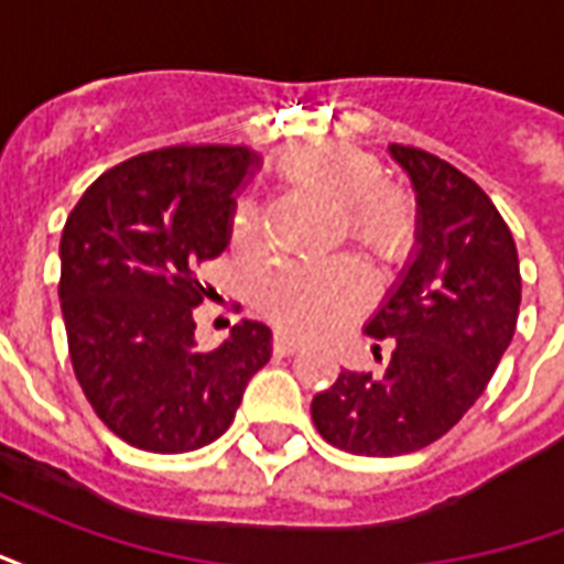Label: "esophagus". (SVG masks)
<instances>
[{
  "label": "esophagus",
  "instance_id": "34e87169",
  "mask_svg": "<svg viewBox=\"0 0 564 564\" xmlns=\"http://www.w3.org/2000/svg\"><path fill=\"white\" fill-rule=\"evenodd\" d=\"M299 347H302V341H295V338H290V335H278V338H274V354L293 356Z\"/></svg>",
  "mask_w": 564,
  "mask_h": 564
}]
</instances>
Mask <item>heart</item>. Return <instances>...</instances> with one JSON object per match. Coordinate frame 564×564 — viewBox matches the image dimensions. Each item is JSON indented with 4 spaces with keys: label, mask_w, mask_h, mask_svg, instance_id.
Masks as SVG:
<instances>
[{
    "label": "heart",
    "mask_w": 564,
    "mask_h": 564,
    "mask_svg": "<svg viewBox=\"0 0 564 564\" xmlns=\"http://www.w3.org/2000/svg\"><path fill=\"white\" fill-rule=\"evenodd\" d=\"M274 172L283 184L338 210L344 235L383 262H402L416 245V208L411 196L380 184L375 156L344 144H305L286 150ZM259 208L241 202L232 220L235 245L259 238ZM259 305L293 335H326L354 319L371 299V281L354 265H281L259 278Z\"/></svg>",
    "instance_id": "obj_1"
}]
</instances>
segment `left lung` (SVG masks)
<instances>
[{"label":"left lung","mask_w":564,"mask_h":564,"mask_svg":"<svg viewBox=\"0 0 564 564\" xmlns=\"http://www.w3.org/2000/svg\"><path fill=\"white\" fill-rule=\"evenodd\" d=\"M390 153L416 193L414 253L366 323L390 359L383 375L341 371L311 402L319 435L356 456H402L447 435L484 395L520 314L517 245L492 198L435 153Z\"/></svg>","instance_id":"left-lung-1"}]
</instances>
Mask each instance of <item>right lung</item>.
Returning a JSON list of instances; mask_svg holds the SVG:
<instances>
[{
    "mask_svg": "<svg viewBox=\"0 0 564 564\" xmlns=\"http://www.w3.org/2000/svg\"><path fill=\"white\" fill-rule=\"evenodd\" d=\"M262 156L247 148H162L120 162L80 196L59 241V302L80 390L117 437L189 453L232 425L271 329L241 319L196 344L202 262L232 235L235 193Z\"/></svg>",
    "mask_w": 564,
    "mask_h": 564,
    "instance_id": "right-lung-1",
    "label": "right lung"
}]
</instances>
